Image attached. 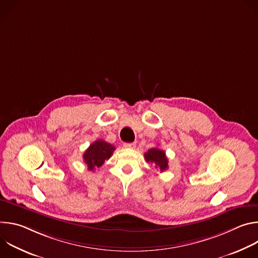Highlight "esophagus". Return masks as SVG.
I'll return each mask as SVG.
<instances>
[{"label":"esophagus","instance_id":"obj_1","mask_svg":"<svg viewBox=\"0 0 258 258\" xmlns=\"http://www.w3.org/2000/svg\"><path fill=\"white\" fill-rule=\"evenodd\" d=\"M136 143H123L124 148H135Z\"/></svg>","mask_w":258,"mask_h":258}]
</instances>
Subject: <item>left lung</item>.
Returning a JSON list of instances; mask_svg holds the SVG:
<instances>
[{
    "label": "left lung",
    "mask_w": 258,
    "mask_h": 258,
    "mask_svg": "<svg viewBox=\"0 0 258 258\" xmlns=\"http://www.w3.org/2000/svg\"><path fill=\"white\" fill-rule=\"evenodd\" d=\"M145 159L147 162H151L162 172L168 168V159L165 152L159 148H152L145 153Z\"/></svg>",
    "instance_id": "left-lung-1"
}]
</instances>
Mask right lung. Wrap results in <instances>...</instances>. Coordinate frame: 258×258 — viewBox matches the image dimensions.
<instances>
[{"instance_id": "add662e5", "label": "right lung", "mask_w": 258, "mask_h": 258, "mask_svg": "<svg viewBox=\"0 0 258 258\" xmlns=\"http://www.w3.org/2000/svg\"><path fill=\"white\" fill-rule=\"evenodd\" d=\"M115 150V147L103 140H97L90 145L84 153V161L88 169L93 171L103 165L105 160L111 157Z\"/></svg>"}]
</instances>
